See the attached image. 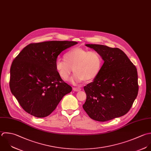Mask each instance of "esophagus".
<instances>
[{
  "label": "esophagus",
  "instance_id": "1",
  "mask_svg": "<svg viewBox=\"0 0 151 151\" xmlns=\"http://www.w3.org/2000/svg\"><path fill=\"white\" fill-rule=\"evenodd\" d=\"M73 90L74 91H76V92H78V91H79L81 90V88H73Z\"/></svg>",
  "mask_w": 151,
  "mask_h": 151
}]
</instances>
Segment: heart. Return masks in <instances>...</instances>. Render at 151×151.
Wrapping results in <instances>:
<instances>
[{
    "instance_id": "heart-1",
    "label": "heart",
    "mask_w": 151,
    "mask_h": 151,
    "mask_svg": "<svg viewBox=\"0 0 151 151\" xmlns=\"http://www.w3.org/2000/svg\"><path fill=\"white\" fill-rule=\"evenodd\" d=\"M63 59L55 62V69L65 81L69 79L73 70L75 73L70 79L73 83L95 80L101 73L104 65V59L98 52L78 47L68 50Z\"/></svg>"
}]
</instances>
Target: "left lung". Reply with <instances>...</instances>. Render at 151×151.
I'll return each instance as SVG.
<instances>
[{
  "label": "left lung",
  "instance_id": "obj_1",
  "mask_svg": "<svg viewBox=\"0 0 151 151\" xmlns=\"http://www.w3.org/2000/svg\"><path fill=\"white\" fill-rule=\"evenodd\" d=\"M98 52L104 63L101 73L84 86L86 99L83 108L95 121L105 122L127 114L139 90L137 69L119 48L86 44Z\"/></svg>",
  "mask_w": 151,
  "mask_h": 151
}]
</instances>
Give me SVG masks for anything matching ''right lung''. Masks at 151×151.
I'll list each match as a JSON object with an SVG mask.
<instances>
[{
  "mask_svg": "<svg viewBox=\"0 0 151 151\" xmlns=\"http://www.w3.org/2000/svg\"><path fill=\"white\" fill-rule=\"evenodd\" d=\"M77 43L66 40L32 43L14 59L10 69V89L27 113L37 118L47 116L72 91L55 65L63 50Z\"/></svg>",
  "mask_w": 151,
  "mask_h": 151,
  "instance_id": "1",
  "label": "right lung"
}]
</instances>
